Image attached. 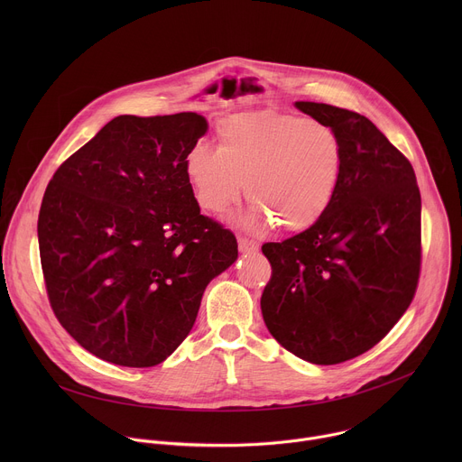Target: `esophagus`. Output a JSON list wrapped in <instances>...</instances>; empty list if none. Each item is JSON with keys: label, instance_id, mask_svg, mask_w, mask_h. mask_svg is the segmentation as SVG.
<instances>
[{"label": "esophagus", "instance_id": "1", "mask_svg": "<svg viewBox=\"0 0 462 462\" xmlns=\"http://www.w3.org/2000/svg\"><path fill=\"white\" fill-rule=\"evenodd\" d=\"M239 252L243 254H252V252H257L259 248V243L254 241V239H248V237H239Z\"/></svg>", "mask_w": 462, "mask_h": 462}]
</instances>
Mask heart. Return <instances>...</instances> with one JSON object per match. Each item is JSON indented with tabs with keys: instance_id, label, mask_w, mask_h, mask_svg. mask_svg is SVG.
I'll list each match as a JSON object with an SVG mask.
<instances>
[{
	"instance_id": "heart-1",
	"label": "heart",
	"mask_w": 462,
	"mask_h": 462,
	"mask_svg": "<svg viewBox=\"0 0 462 462\" xmlns=\"http://www.w3.org/2000/svg\"><path fill=\"white\" fill-rule=\"evenodd\" d=\"M217 143V148L197 143L184 159V173L203 210L223 214L246 188L248 226L273 223L282 232H301L333 205L344 148L331 125L254 111L221 120Z\"/></svg>"
}]
</instances>
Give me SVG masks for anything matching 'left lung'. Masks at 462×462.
<instances>
[{
	"mask_svg": "<svg viewBox=\"0 0 462 462\" xmlns=\"http://www.w3.org/2000/svg\"><path fill=\"white\" fill-rule=\"evenodd\" d=\"M344 148L333 205L310 228L261 246L271 335L292 355L333 365L374 347L413 301L420 276V191L411 162L364 115L296 102Z\"/></svg>",
	"mask_w": 462,
	"mask_h": 462,
	"instance_id": "8db88e82",
	"label": "left lung"
}]
</instances>
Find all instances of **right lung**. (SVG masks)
<instances>
[{
    "instance_id": "right-lung-1",
    "label": "right lung",
    "mask_w": 462,
    "mask_h": 462,
    "mask_svg": "<svg viewBox=\"0 0 462 462\" xmlns=\"http://www.w3.org/2000/svg\"><path fill=\"white\" fill-rule=\"evenodd\" d=\"M197 113L120 115L54 171L38 216L54 316L86 351L125 367L164 362L207 285L237 259L236 236L201 214L184 159Z\"/></svg>"
}]
</instances>
